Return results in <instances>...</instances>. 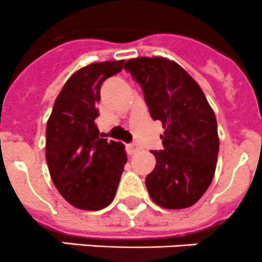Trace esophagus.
Returning a JSON list of instances; mask_svg holds the SVG:
<instances>
[{
    "label": "esophagus",
    "mask_w": 262,
    "mask_h": 262,
    "mask_svg": "<svg viewBox=\"0 0 262 262\" xmlns=\"http://www.w3.org/2000/svg\"><path fill=\"white\" fill-rule=\"evenodd\" d=\"M137 150H139V146H137V144H127V145H126V151H127L128 155L135 154Z\"/></svg>",
    "instance_id": "obj_1"
}]
</instances>
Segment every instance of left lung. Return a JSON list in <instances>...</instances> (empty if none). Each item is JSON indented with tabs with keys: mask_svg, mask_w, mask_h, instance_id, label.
<instances>
[{
	"mask_svg": "<svg viewBox=\"0 0 262 262\" xmlns=\"http://www.w3.org/2000/svg\"><path fill=\"white\" fill-rule=\"evenodd\" d=\"M123 69L140 84L152 120H159L164 149L146 176L155 204L185 209L200 200L213 181L219 152L216 118L198 82L176 62L163 57L128 59Z\"/></svg>",
	"mask_w": 262,
	"mask_h": 262,
	"instance_id": "left-lung-1",
	"label": "left lung"
}]
</instances>
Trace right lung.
I'll return each mask as SVG.
<instances>
[{
    "instance_id": "add662e5",
    "label": "right lung",
    "mask_w": 262,
    "mask_h": 262,
    "mask_svg": "<svg viewBox=\"0 0 262 262\" xmlns=\"http://www.w3.org/2000/svg\"><path fill=\"white\" fill-rule=\"evenodd\" d=\"M125 61L95 62L75 72L59 92L46 131L51 178L67 203L100 210L113 201L127 157L125 145L99 134L100 86Z\"/></svg>"
}]
</instances>
